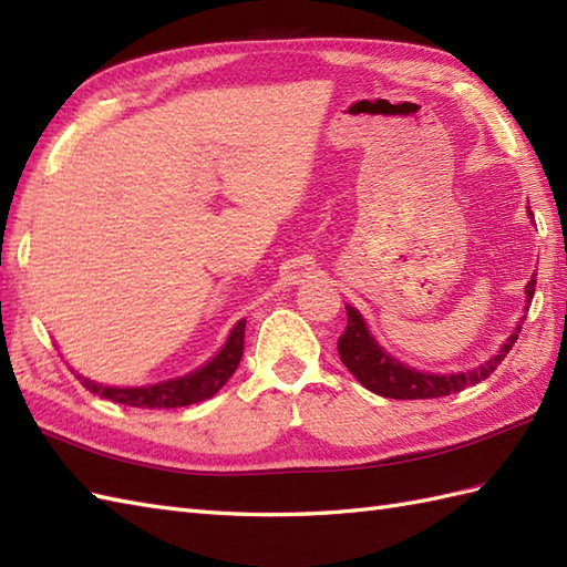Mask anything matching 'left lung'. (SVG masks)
Wrapping results in <instances>:
<instances>
[{"label": "left lung", "mask_w": 567, "mask_h": 567, "mask_svg": "<svg viewBox=\"0 0 567 567\" xmlns=\"http://www.w3.org/2000/svg\"><path fill=\"white\" fill-rule=\"evenodd\" d=\"M534 292H536V275L526 285L528 302L534 299ZM346 315H348V323L339 339V353H341L343 365L353 372V378L363 384V388H368L370 392H375L380 396H390V400H433V396L461 392L470 388V384L487 380L492 372L497 370L502 360L507 358L512 346L522 333V323H519L516 331L507 339V343L502 346V351L492 360H487L485 365L467 372H455V375H429V372H419L414 368L396 363L394 358L384 353L382 348L372 341L363 317H360L353 307H346Z\"/></svg>", "instance_id": "1"}]
</instances>
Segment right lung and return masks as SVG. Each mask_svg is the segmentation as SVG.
<instances>
[{"label": "right lung", "instance_id": "add662e5", "mask_svg": "<svg viewBox=\"0 0 567 567\" xmlns=\"http://www.w3.org/2000/svg\"><path fill=\"white\" fill-rule=\"evenodd\" d=\"M244 343H246V321H238L231 336H228L226 346L221 353L207 365L192 372L187 378L167 380L161 384H153V388H102V384L84 380L78 375V380L87 388L90 392L104 396V400H112L126 406H141V409H175V406H187L209 400L216 392H219L226 380L234 375L240 355H244Z\"/></svg>", "mask_w": 567, "mask_h": 567}]
</instances>
